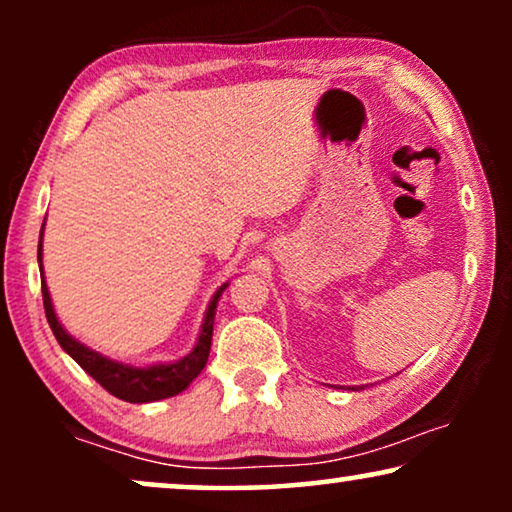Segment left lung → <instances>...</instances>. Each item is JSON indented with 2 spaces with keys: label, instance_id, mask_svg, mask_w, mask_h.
I'll return each instance as SVG.
<instances>
[{
  "label": "left lung",
  "instance_id": "8db88e82",
  "mask_svg": "<svg viewBox=\"0 0 512 512\" xmlns=\"http://www.w3.org/2000/svg\"><path fill=\"white\" fill-rule=\"evenodd\" d=\"M352 389H354V387H352Z\"/></svg>",
  "mask_w": 512,
  "mask_h": 512
}]
</instances>
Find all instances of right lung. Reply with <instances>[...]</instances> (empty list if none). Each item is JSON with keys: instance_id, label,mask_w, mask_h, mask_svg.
I'll return each instance as SVG.
<instances>
[{"instance_id": "obj_1", "label": "right lung", "mask_w": 512, "mask_h": 512, "mask_svg": "<svg viewBox=\"0 0 512 512\" xmlns=\"http://www.w3.org/2000/svg\"><path fill=\"white\" fill-rule=\"evenodd\" d=\"M46 226V219H44ZM44 226H41L39 233V272L44 277ZM228 289V282L221 284L216 293L209 300L205 319H202L198 340L191 352L186 356H181L177 361H167V363H151V366H132V363H121L109 359L95 349H90L88 345H83L65 331V326L60 324L58 314L53 310V300L51 293H48L46 279H41V296H44V310H46V319L48 326L55 335V340L60 342V347L72 356V359L79 363V366L86 370V373L102 384L104 389L109 391L111 396L121 398V401L128 403H153V401H163V398L177 396L181 391L188 389L195 377L202 373L205 363L209 359V349H212V333H214V314H216V305H219L221 293Z\"/></svg>"}]
</instances>
